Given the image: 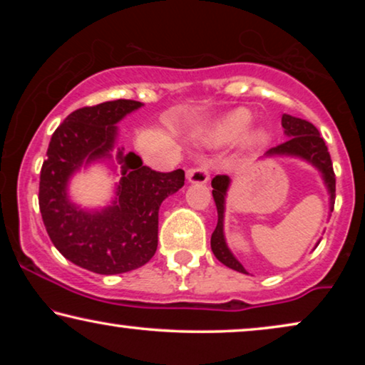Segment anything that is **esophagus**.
<instances>
[{"label": "esophagus", "mask_w": 365, "mask_h": 365, "mask_svg": "<svg viewBox=\"0 0 365 365\" xmlns=\"http://www.w3.org/2000/svg\"><path fill=\"white\" fill-rule=\"evenodd\" d=\"M186 178L191 184H206L209 181V169L206 164H199L196 168H189Z\"/></svg>", "instance_id": "34e87169"}]
</instances>
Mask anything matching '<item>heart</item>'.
I'll return each instance as SVG.
<instances>
[{
	"label": "heart",
	"instance_id": "1",
	"mask_svg": "<svg viewBox=\"0 0 365 365\" xmlns=\"http://www.w3.org/2000/svg\"><path fill=\"white\" fill-rule=\"evenodd\" d=\"M252 121V114L247 109H236L226 114L221 121L216 123L211 131L207 133L206 143L211 146H221V144L232 143L234 139H237L241 134L249 128V124ZM269 139V134L266 129H256L249 134L247 141L251 146H262Z\"/></svg>",
	"mask_w": 365,
	"mask_h": 365
}]
</instances>
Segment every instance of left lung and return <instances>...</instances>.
<instances>
[{
  "instance_id": "obj_1",
  "label": "left lung",
  "mask_w": 365,
  "mask_h": 365,
  "mask_svg": "<svg viewBox=\"0 0 365 365\" xmlns=\"http://www.w3.org/2000/svg\"><path fill=\"white\" fill-rule=\"evenodd\" d=\"M282 128L286 133L287 141L279 144L276 148H271L266 153V156H292L301 158L304 161L311 163L314 168L319 169L322 174L324 184L327 186V191L331 194V212L334 209V201H336V174L332 169L331 154L327 151L326 143L319 134L317 128L306 119L289 116L282 114ZM227 176H216L212 179V197L217 207V226L214 229L211 236V249L219 261L224 266L234 269V271L247 274L242 264L234 257V254L229 251L226 239H224V204H226V194L229 187Z\"/></svg>"
}]
</instances>
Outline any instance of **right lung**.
<instances>
[{
    "instance_id": "add662e5",
    "label": "right lung",
    "mask_w": 365,
    "mask_h": 365,
    "mask_svg": "<svg viewBox=\"0 0 365 365\" xmlns=\"http://www.w3.org/2000/svg\"><path fill=\"white\" fill-rule=\"evenodd\" d=\"M143 103L116 99L73 111L53 133L39 176V211L54 247L88 271L111 276L146 264L158 249L161 202L184 186V171L158 173L134 153H118L121 181L103 211H84L68 196L69 178L86 164L109 159L116 123Z\"/></svg>"
}]
</instances>
